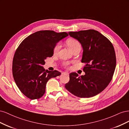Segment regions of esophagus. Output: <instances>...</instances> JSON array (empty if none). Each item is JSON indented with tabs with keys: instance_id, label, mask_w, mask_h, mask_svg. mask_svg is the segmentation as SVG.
<instances>
[{
	"instance_id": "esophagus-1",
	"label": "esophagus",
	"mask_w": 129,
	"mask_h": 129,
	"mask_svg": "<svg viewBox=\"0 0 129 129\" xmlns=\"http://www.w3.org/2000/svg\"><path fill=\"white\" fill-rule=\"evenodd\" d=\"M62 74H67V75H69V73H67V72H63V73H62Z\"/></svg>"
}]
</instances>
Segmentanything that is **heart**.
Wrapping results in <instances>:
<instances>
[{"mask_svg": "<svg viewBox=\"0 0 129 129\" xmlns=\"http://www.w3.org/2000/svg\"><path fill=\"white\" fill-rule=\"evenodd\" d=\"M66 44H67L68 47L72 52L73 50H75L77 48H81V45L80 44V42L77 40H76L75 39H74V38L68 39L67 41H66ZM60 47H61V45L59 43L56 44V45L55 46V47H54V50H53L54 54H56L58 52V51L59 50L60 48Z\"/></svg>", "mask_w": 129, "mask_h": 129, "instance_id": "obj_1", "label": "heart"}]
</instances>
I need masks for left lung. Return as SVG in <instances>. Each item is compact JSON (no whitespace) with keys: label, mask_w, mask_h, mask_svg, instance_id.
<instances>
[{"label":"left lung","mask_w":129,"mask_h":129,"mask_svg":"<svg viewBox=\"0 0 129 129\" xmlns=\"http://www.w3.org/2000/svg\"><path fill=\"white\" fill-rule=\"evenodd\" d=\"M71 37L79 41L83 49L81 62L85 63L84 75L69 74L65 88L81 98L99 94L106 88L114 75L116 65L115 49L108 39L94 29L69 32Z\"/></svg>","instance_id":"1"}]
</instances>
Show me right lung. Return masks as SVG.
Returning a JSON list of instances; mask_svg holds the SVG:
<instances>
[{
  "label": "right lung",
  "instance_id": "right-lung-1",
  "mask_svg": "<svg viewBox=\"0 0 129 129\" xmlns=\"http://www.w3.org/2000/svg\"><path fill=\"white\" fill-rule=\"evenodd\" d=\"M68 36L66 32L40 30L27 37L18 47L13 60V76L19 89L28 98L40 99L48 81L61 75L57 71L45 70L43 66L47 57L53 55L57 43Z\"/></svg>",
  "mask_w": 129,
  "mask_h": 129
}]
</instances>
